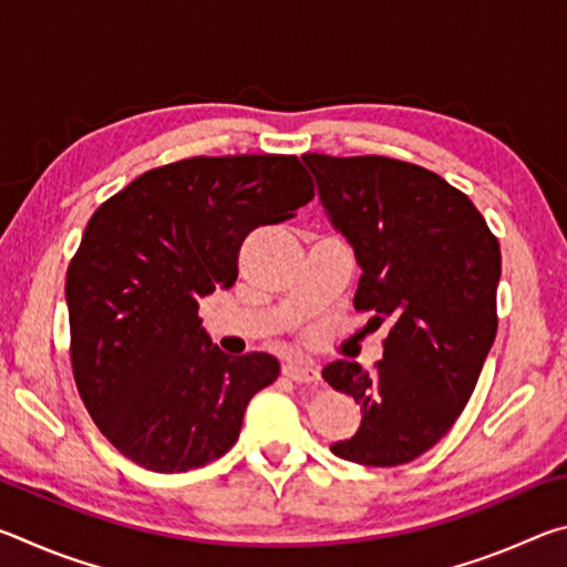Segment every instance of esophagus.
Wrapping results in <instances>:
<instances>
[{
  "label": "esophagus",
  "mask_w": 567,
  "mask_h": 567,
  "mask_svg": "<svg viewBox=\"0 0 567 567\" xmlns=\"http://www.w3.org/2000/svg\"><path fill=\"white\" fill-rule=\"evenodd\" d=\"M282 375L287 380H295V382H318L320 370L307 360H290L282 364Z\"/></svg>",
  "instance_id": "esophagus-1"
}]
</instances>
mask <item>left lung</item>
Returning <instances> with one entry per match:
<instances>
[{
  "label": "left lung",
  "mask_w": 567,
  "mask_h": 567,
  "mask_svg": "<svg viewBox=\"0 0 567 567\" xmlns=\"http://www.w3.org/2000/svg\"><path fill=\"white\" fill-rule=\"evenodd\" d=\"M302 162L362 270L354 307L390 320L375 370L322 368L362 410L358 433L330 450L372 467L410 463L453 427L493 348L501 245L463 192L425 167L378 155Z\"/></svg>",
  "instance_id": "obj_1"
}]
</instances>
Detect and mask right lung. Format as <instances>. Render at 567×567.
<instances>
[{"instance_id":"obj_1","label":"right lung","mask_w":567,"mask_h":567,"mask_svg":"<svg viewBox=\"0 0 567 567\" xmlns=\"http://www.w3.org/2000/svg\"><path fill=\"white\" fill-rule=\"evenodd\" d=\"M312 195L292 155L192 157L145 172L92 215L64 285L72 370L122 455L185 473L235 445L247 402L280 362L225 354L199 300L237 280L247 233L292 217Z\"/></svg>"}]
</instances>
